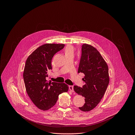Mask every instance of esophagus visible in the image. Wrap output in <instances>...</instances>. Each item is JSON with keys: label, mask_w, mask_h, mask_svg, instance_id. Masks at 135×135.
<instances>
[{"label": "esophagus", "mask_w": 135, "mask_h": 135, "mask_svg": "<svg viewBox=\"0 0 135 135\" xmlns=\"http://www.w3.org/2000/svg\"><path fill=\"white\" fill-rule=\"evenodd\" d=\"M69 89L70 91H71L72 92H74V86L73 85H69Z\"/></svg>", "instance_id": "34e87169"}]
</instances>
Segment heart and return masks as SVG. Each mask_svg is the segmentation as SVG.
<instances>
[{
    "mask_svg": "<svg viewBox=\"0 0 135 135\" xmlns=\"http://www.w3.org/2000/svg\"><path fill=\"white\" fill-rule=\"evenodd\" d=\"M74 47L71 45H67L64 50V52L65 55L69 54H74Z\"/></svg>",
    "mask_w": 135,
    "mask_h": 135,
    "instance_id": "1",
    "label": "heart"
}]
</instances>
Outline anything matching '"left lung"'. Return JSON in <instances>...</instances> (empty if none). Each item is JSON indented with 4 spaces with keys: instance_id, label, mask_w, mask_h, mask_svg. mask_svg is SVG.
Here are the masks:
<instances>
[{
    "instance_id": "8db88e82",
    "label": "left lung",
    "mask_w": 135,
    "mask_h": 135,
    "mask_svg": "<svg viewBox=\"0 0 135 135\" xmlns=\"http://www.w3.org/2000/svg\"><path fill=\"white\" fill-rule=\"evenodd\" d=\"M78 73L84 74L82 88L75 85L74 91L85 98V104L79 109L89 112L100 103L109 82L108 67L98 51L93 46L84 44Z\"/></svg>"
}]
</instances>
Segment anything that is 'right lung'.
I'll return each instance as SVG.
<instances>
[{
  "label": "right lung",
  "mask_w": 135,
  "mask_h": 135,
  "mask_svg": "<svg viewBox=\"0 0 135 135\" xmlns=\"http://www.w3.org/2000/svg\"><path fill=\"white\" fill-rule=\"evenodd\" d=\"M63 44H45L36 49L26 60L23 79L29 98L39 109L46 110L56 103L59 95L68 90L64 83L47 82V71L52 69L51 61L54 55L62 50Z\"/></svg>",
  "instance_id": "add662e5"
}]
</instances>
